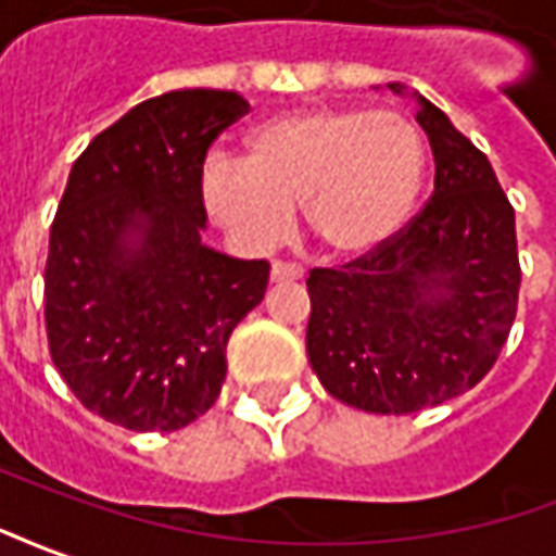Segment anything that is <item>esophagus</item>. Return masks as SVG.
Wrapping results in <instances>:
<instances>
[{"instance_id":"obj_1","label":"esophagus","mask_w":556,"mask_h":556,"mask_svg":"<svg viewBox=\"0 0 556 556\" xmlns=\"http://www.w3.org/2000/svg\"><path fill=\"white\" fill-rule=\"evenodd\" d=\"M305 278V269L299 263L290 261H275L273 263V281H302Z\"/></svg>"}]
</instances>
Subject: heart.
Segmentation results:
<instances>
[{"label":"heart","mask_w":556,"mask_h":556,"mask_svg":"<svg viewBox=\"0 0 556 556\" xmlns=\"http://www.w3.org/2000/svg\"><path fill=\"white\" fill-rule=\"evenodd\" d=\"M427 184V141L388 109H305L263 121L245 160L210 156L201 198L210 216L251 249L281 242L302 206L328 254L382 249L406 228Z\"/></svg>","instance_id":"1"}]
</instances>
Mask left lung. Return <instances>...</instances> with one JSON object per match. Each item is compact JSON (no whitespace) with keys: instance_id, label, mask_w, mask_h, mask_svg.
<instances>
[{"instance_id":"8db88e82","label":"left lung","mask_w":556,"mask_h":556,"mask_svg":"<svg viewBox=\"0 0 556 556\" xmlns=\"http://www.w3.org/2000/svg\"><path fill=\"white\" fill-rule=\"evenodd\" d=\"M417 100L435 156L427 206L382 249L307 275L311 367L334 400L372 415H412L471 391L518 311L516 210L483 150Z\"/></svg>"}]
</instances>
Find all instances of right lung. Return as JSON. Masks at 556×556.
<instances>
[{
	"instance_id": "obj_1",
	"label": "right lung",
	"mask_w": 556,
	"mask_h": 556,
	"mask_svg": "<svg viewBox=\"0 0 556 556\" xmlns=\"http://www.w3.org/2000/svg\"><path fill=\"white\" fill-rule=\"evenodd\" d=\"M249 112L237 91L150 97L73 162L50 230L43 317L76 400L132 432H174L213 406L230 331L257 307L269 263L206 249L201 172Z\"/></svg>"
}]
</instances>
